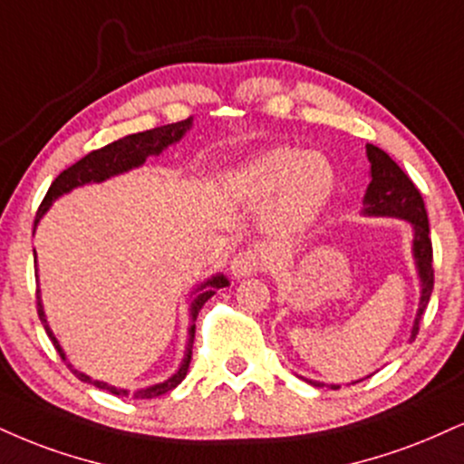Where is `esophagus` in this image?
Returning a JSON list of instances; mask_svg holds the SVG:
<instances>
[{
    "label": "esophagus",
    "instance_id": "esophagus-1",
    "mask_svg": "<svg viewBox=\"0 0 464 464\" xmlns=\"http://www.w3.org/2000/svg\"><path fill=\"white\" fill-rule=\"evenodd\" d=\"M264 248L256 246V244H253V246H246L242 248L239 253L233 256L231 261V272L236 275L237 278L239 276H250L255 275V272H259L261 267H264L266 259H264Z\"/></svg>",
    "mask_w": 464,
    "mask_h": 464
}]
</instances>
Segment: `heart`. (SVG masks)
Here are the masks:
<instances>
[{"instance_id": "b5f03b06", "label": "heart", "mask_w": 464, "mask_h": 464, "mask_svg": "<svg viewBox=\"0 0 464 464\" xmlns=\"http://www.w3.org/2000/svg\"><path fill=\"white\" fill-rule=\"evenodd\" d=\"M244 197L270 200L266 222L272 231H295L320 214L334 188V170L324 155L295 147L264 150L236 172Z\"/></svg>"}]
</instances>
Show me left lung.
Listing matches in <instances>:
<instances>
[{
  "label": "left lung",
  "mask_w": 464,
  "mask_h": 464,
  "mask_svg": "<svg viewBox=\"0 0 464 464\" xmlns=\"http://www.w3.org/2000/svg\"><path fill=\"white\" fill-rule=\"evenodd\" d=\"M367 158L372 164V181L367 188L365 200H362V211L367 216H392L409 220L415 231V239H412V253H415L417 270H420L421 278V300H420V314L412 324V339L420 333V320L423 309L430 303L434 287V266H432V242H430V225L426 205H423L421 192L417 189L411 177L400 169L395 161L384 153L382 149L367 144ZM311 382V381H309ZM359 382V381H356ZM315 387H322L320 382H311ZM333 389H339L334 387Z\"/></svg>",
  "instance_id": "8db88e82"
}]
</instances>
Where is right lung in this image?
I'll list each match as a JSON object with an SVG mask.
<instances>
[{"mask_svg":"<svg viewBox=\"0 0 464 464\" xmlns=\"http://www.w3.org/2000/svg\"><path fill=\"white\" fill-rule=\"evenodd\" d=\"M189 127H192V116L186 121H179V122H170V125H161V127H155V130H147V131H140V133H131V136H125L121 138V140L111 142V144H105V147L97 149V150H91V153L86 155V158H82L80 161H75V164L69 166V169L60 172L58 177L53 179V183L49 186L47 194H44L41 208L36 211V220H34V228L38 225V220H41L44 211L49 209V205L53 203L55 198L63 197V194L71 192L72 188L77 186H83V183H99V181H105V179L119 175V172H127L131 169H136V166L144 164V160L149 158V155H158L164 150L169 144L181 140V136L186 133ZM228 281L222 275H218L214 278H209L208 283H203L197 289V295L192 298V317L197 320L198 311L203 309V304L208 303V300L214 295L218 289L220 287H227ZM36 309H38V317H41L43 326H44V333L49 334V339H52V343L55 345V350H58V354L63 356V361L66 362V356L63 353V348H60L58 339L53 337L52 328H49L47 320H44V311H43V304H41V295H38V289H36ZM194 333H197V326L189 328V342H188V353H186V359H183L181 367H179L175 376H170L169 381L160 382V384H153V387L149 389H140V392H133L131 398L133 400H150V398H158V395H164L172 392V389L177 387L179 382L186 378L188 373V367H189V361H192V343H194ZM71 367V365H69ZM72 370V367H71ZM80 376V381L83 382H91L94 387L99 389H105V392L114 393V395H130V392H125V389H116L111 387L108 382H99V381H92L91 376H86V373L72 370Z\"/></svg>","mask_w":464,"mask_h":464,"instance_id":"right-lung-1","label":"right lung"}]
</instances>
